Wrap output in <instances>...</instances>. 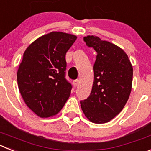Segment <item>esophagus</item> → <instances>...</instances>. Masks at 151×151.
<instances>
[{
	"label": "esophagus",
	"instance_id": "34e87169",
	"mask_svg": "<svg viewBox=\"0 0 151 151\" xmlns=\"http://www.w3.org/2000/svg\"><path fill=\"white\" fill-rule=\"evenodd\" d=\"M78 83H79V80H78V79L74 80V81H73V85H74V87H77L78 85Z\"/></svg>",
	"mask_w": 151,
	"mask_h": 151
}]
</instances>
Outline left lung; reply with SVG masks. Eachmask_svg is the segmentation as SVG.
<instances>
[{
  "label": "left lung",
  "mask_w": 151,
  "mask_h": 151,
  "mask_svg": "<svg viewBox=\"0 0 151 151\" xmlns=\"http://www.w3.org/2000/svg\"><path fill=\"white\" fill-rule=\"evenodd\" d=\"M97 53L94 65L91 94L80 102L88 120L97 124L110 122L122 111L132 85L133 68L125 52L117 45L95 35L84 38Z\"/></svg>",
  "instance_id": "8db88e82"
}]
</instances>
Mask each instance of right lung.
<instances>
[{
	"label": "right lung",
	"instance_id": "1",
	"mask_svg": "<svg viewBox=\"0 0 151 151\" xmlns=\"http://www.w3.org/2000/svg\"><path fill=\"white\" fill-rule=\"evenodd\" d=\"M77 36L51 32L37 38L25 50L17 71L18 87L24 102L36 115H57L71 94L65 78L66 54Z\"/></svg>",
	"mask_w": 151,
	"mask_h": 151
}]
</instances>
